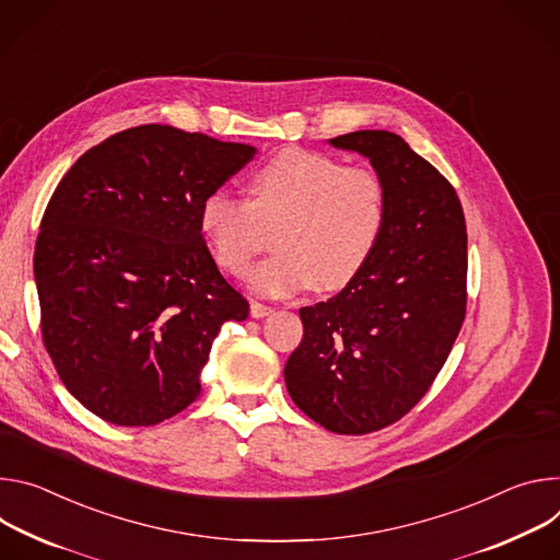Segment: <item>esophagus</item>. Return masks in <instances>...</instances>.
Returning a JSON list of instances; mask_svg holds the SVG:
<instances>
[{
    "mask_svg": "<svg viewBox=\"0 0 560 560\" xmlns=\"http://www.w3.org/2000/svg\"><path fill=\"white\" fill-rule=\"evenodd\" d=\"M269 314H273V308L271 306H267V304H262V302H252V316L254 318H265V316H269Z\"/></svg>",
    "mask_w": 560,
    "mask_h": 560,
    "instance_id": "1",
    "label": "esophagus"
}]
</instances>
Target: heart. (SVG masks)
I'll return each instance as SVG.
<instances>
[{"label": "heart", "instance_id": "heart-1", "mask_svg": "<svg viewBox=\"0 0 560 560\" xmlns=\"http://www.w3.org/2000/svg\"><path fill=\"white\" fill-rule=\"evenodd\" d=\"M387 184L371 168L306 149H287L265 162L248 182V198L224 189L200 202L198 224L215 262L244 276L269 244L248 284L287 298L308 287H347L374 256L387 222Z\"/></svg>", "mask_w": 560, "mask_h": 560}]
</instances>
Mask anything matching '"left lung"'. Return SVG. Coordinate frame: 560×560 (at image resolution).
<instances>
[{"mask_svg": "<svg viewBox=\"0 0 560 560\" xmlns=\"http://www.w3.org/2000/svg\"><path fill=\"white\" fill-rule=\"evenodd\" d=\"M331 147L364 155L387 184V222L364 269L334 298L300 308L291 400L334 433L400 420L436 381L465 320L467 231L454 186L389 131Z\"/></svg>", "mask_w": 560, "mask_h": 560, "instance_id": "8db88e82", "label": "left lung"}]
</instances>
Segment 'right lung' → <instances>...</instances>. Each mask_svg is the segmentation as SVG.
<instances>
[{
	"label": "right lung",
	"instance_id": "1",
	"mask_svg": "<svg viewBox=\"0 0 560 560\" xmlns=\"http://www.w3.org/2000/svg\"><path fill=\"white\" fill-rule=\"evenodd\" d=\"M254 155L144 124L89 149L57 184L33 260L42 338L91 413L149 427L200 396L213 338L248 302L218 271L198 211Z\"/></svg>",
	"mask_w": 560,
	"mask_h": 560
}]
</instances>
